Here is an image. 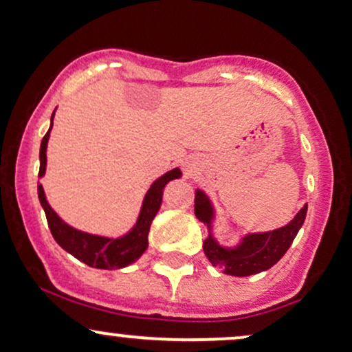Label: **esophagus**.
I'll list each match as a JSON object with an SVG mask.
<instances>
[{"label": "esophagus", "mask_w": 352, "mask_h": 352, "mask_svg": "<svg viewBox=\"0 0 352 352\" xmlns=\"http://www.w3.org/2000/svg\"><path fill=\"white\" fill-rule=\"evenodd\" d=\"M186 169H188L189 173H192V166H190V164H188V168H186Z\"/></svg>", "instance_id": "1"}]
</instances>
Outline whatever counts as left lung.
I'll list each match as a JSON object with an SVG mask.
<instances>
[{"label": "left lung", "mask_w": 352, "mask_h": 352, "mask_svg": "<svg viewBox=\"0 0 352 352\" xmlns=\"http://www.w3.org/2000/svg\"><path fill=\"white\" fill-rule=\"evenodd\" d=\"M194 212H196V217L201 222L207 225L210 223L212 207L202 190H196ZM305 215L307 206L298 212L296 219L289 225L274 230V232L256 233V235L246 236L240 248L236 250H223L212 238H207L202 246L204 253L212 263V266L222 267L225 274L243 277L266 271V269L274 266L285 254L289 246L292 245L294 238H296L303 220H305Z\"/></svg>", "instance_id": "obj_1"}]
</instances>
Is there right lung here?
<instances>
[{"mask_svg": "<svg viewBox=\"0 0 352 352\" xmlns=\"http://www.w3.org/2000/svg\"><path fill=\"white\" fill-rule=\"evenodd\" d=\"M52 119H54V114H52ZM50 129L49 132L43 135L41 143V169H38V177H42L43 173H45V150L47 142H49ZM179 176L181 171L176 168L155 181L153 186L148 189V192H146L145 201H143V207L140 217H138L137 220V225L133 227V230L129 235L119 238V240H107V238L102 236L88 235V233L78 232V230L68 227V225L62 222V220L58 219V215L50 209L49 202H47L45 199V194H43L42 184L37 186V190L43 210H45L47 223H49L52 236L55 238V241L58 243L65 251H68V253L75 256L76 259H80V261H83L91 267L119 269L137 261L143 251L146 250V245H148L150 225L153 222L160 206H162L163 188L169 183V181L176 179V177Z\"/></svg>", "mask_w": 352, "mask_h": 352, "instance_id": "1", "label": "right lung"}]
</instances>
